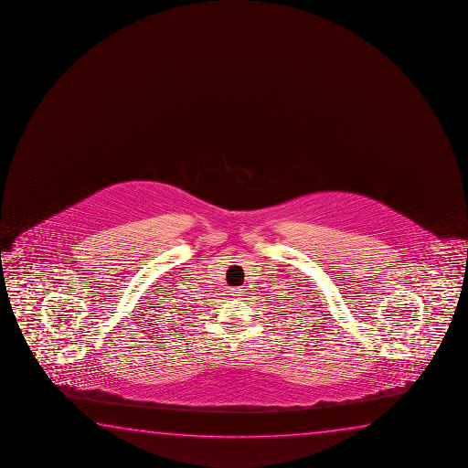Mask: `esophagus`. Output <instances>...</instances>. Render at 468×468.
<instances>
[{
	"label": "esophagus",
	"mask_w": 468,
	"mask_h": 468,
	"mask_svg": "<svg viewBox=\"0 0 468 468\" xmlns=\"http://www.w3.org/2000/svg\"><path fill=\"white\" fill-rule=\"evenodd\" d=\"M230 292L231 296H235L237 299H243L246 296V290L244 288H233Z\"/></svg>",
	"instance_id": "obj_1"
}]
</instances>
